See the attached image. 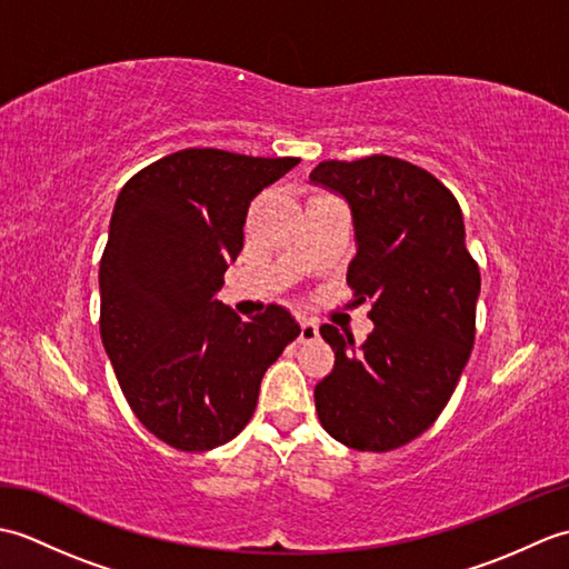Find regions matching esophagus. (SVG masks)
Wrapping results in <instances>:
<instances>
[{"label": "esophagus", "instance_id": "esophagus-1", "mask_svg": "<svg viewBox=\"0 0 569 569\" xmlns=\"http://www.w3.org/2000/svg\"><path fill=\"white\" fill-rule=\"evenodd\" d=\"M318 335H320L318 322H312V320H303V322H300V337H298L300 342H312V340H318Z\"/></svg>", "mask_w": 569, "mask_h": 569}]
</instances>
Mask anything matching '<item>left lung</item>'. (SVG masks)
Instances as JSON below:
<instances>
[{"label": "left lung", "mask_w": 569, "mask_h": 569, "mask_svg": "<svg viewBox=\"0 0 569 569\" xmlns=\"http://www.w3.org/2000/svg\"><path fill=\"white\" fill-rule=\"evenodd\" d=\"M316 186L349 202L357 257L347 283L371 300L373 332L322 325L332 371L316 386V410L337 442L389 452L426 432L450 401L475 347L479 266L465 244L455 196L432 173L393 159L322 161Z\"/></svg>", "instance_id": "8db88e82"}]
</instances>
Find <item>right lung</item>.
<instances>
[{
  "mask_svg": "<svg viewBox=\"0 0 569 569\" xmlns=\"http://www.w3.org/2000/svg\"><path fill=\"white\" fill-rule=\"evenodd\" d=\"M300 159L220 149L163 156L127 180L100 261V335L141 426L183 452L247 426L266 369L300 335L269 306L249 322L217 300L251 200Z\"/></svg>",
  "mask_w": 569,
  "mask_h": 569,
  "instance_id": "1",
  "label": "right lung"
}]
</instances>
